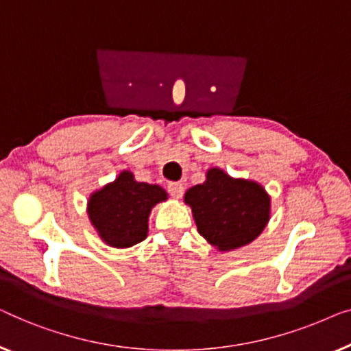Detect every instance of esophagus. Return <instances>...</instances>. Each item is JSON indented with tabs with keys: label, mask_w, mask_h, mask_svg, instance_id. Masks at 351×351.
I'll return each mask as SVG.
<instances>
[{
	"label": "esophagus",
	"mask_w": 351,
	"mask_h": 351,
	"mask_svg": "<svg viewBox=\"0 0 351 351\" xmlns=\"http://www.w3.org/2000/svg\"><path fill=\"white\" fill-rule=\"evenodd\" d=\"M169 194L173 197V199H181L182 194H184V186H182L181 182H170Z\"/></svg>",
	"instance_id": "34e87169"
}]
</instances>
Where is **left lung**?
<instances>
[{
  "mask_svg": "<svg viewBox=\"0 0 351 351\" xmlns=\"http://www.w3.org/2000/svg\"><path fill=\"white\" fill-rule=\"evenodd\" d=\"M197 230L218 251L239 250L258 239L270 219V195L259 182L232 178L213 167L184 194Z\"/></svg>",
  "mask_w": 351,
  "mask_h": 351,
  "instance_id": "8db88e82",
  "label": "left lung"
}]
</instances>
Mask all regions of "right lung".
<instances>
[{"label": "right lung", "mask_w": 351, "mask_h": 351, "mask_svg": "<svg viewBox=\"0 0 351 351\" xmlns=\"http://www.w3.org/2000/svg\"><path fill=\"white\" fill-rule=\"evenodd\" d=\"M169 199L164 187L135 180L124 170L112 182L92 192L87 215L100 239L112 248H130L147 237L151 210Z\"/></svg>", "instance_id": "add662e5"}]
</instances>
